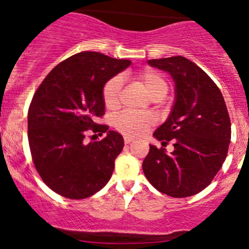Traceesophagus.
<instances>
[{
	"instance_id": "1",
	"label": "esophagus",
	"mask_w": 249,
	"mask_h": 249,
	"mask_svg": "<svg viewBox=\"0 0 249 249\" xmlns=\"http://www.w3.org/2000/svg\"><path fill=\"white\" fill-rule=\"evenodd\" d=\"M133 142V138H131V137H124V142L125 144H130V142Z\"/></svg>"
}]
</instances>
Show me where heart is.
<instances>
[{
    "mask_svg": "<svg viewBox=\"0 0 249 249\" xmlns=\"http://www.w3.org/2000/svg\"><path fill=\"white\" fill-rule=\"evenodd\" d=\"M137 79L144 87L151 98H162L167 92V82L165 77L153 69H145L137 72ZM123 79L121 76H113L105 83L102 90L104 105L107 108H116L121 103ZM154 122L153 116L139 115V113L124 111L117 116L115 127L119 132L126 136H139Z\"/></svg>",
    "mask_w": 249,
    "mask_h": 249,
    "instance_id": "obj_1",
    "label": "heart"
}]
</instances>
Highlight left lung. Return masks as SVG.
Here are the masks:
<instances>
[{"instance_id":"1","label":"left lung","mask_w":249,"mask_h":249,"mask_svg":"<svg viewBox=\"0 0 249 249\" xmlns=\"http://www.w3.org/2000/svg\"><path fill=\"white\" fill-rule=\"evenodd\" d=\"M151 67L167 71L176 83V103L167 121L153 136L171 154L150 145L142 161L145 177L159 192L185 198L212 182L227 157L231 119L221 91L196 63L182 56L150 59Z\"/></svg>"}]
</instances>
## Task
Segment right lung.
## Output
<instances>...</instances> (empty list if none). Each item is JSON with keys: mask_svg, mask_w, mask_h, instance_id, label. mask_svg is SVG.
Returning <instances> with one entry per match:
<instances>
[{"mask_svg": "<svg viewBox=\"0 0 249 249\" xmlns=\"http://www.w3.org/2000/svg\"><path fill=\"white\" fill-rule=\"evenodd\" d=\"M130 64L83 51L57 64L36 90L28 111L31 158L44 184L59 196L89 198L112 176L124 141L97 121L105 113L103 87ZM90 132L108 134L87 143Z\"/></svg>", "mask_w": 249, "mask_h": 249, "instance_id": "right-lung-1", "label": "right lung"}]
</instances>
